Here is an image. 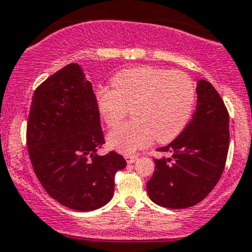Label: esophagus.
<instances>
[{"mask_svg": "<svg viewBox=\"0 0 252 252\" xmlns=\"http://www.w3.org/2000/svg\"><path fill=\"white\" fill-rule=\"evenodd\" d=\"M125 159L127 164H133V162H136L138 160V157H136V155H126Z\"/></svg>", "mask_w": 252, "mask_h": 252, "instance_id": "1", "label": "esophagus"}]
</instances>
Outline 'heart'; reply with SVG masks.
Here are the masks:
<instances>
[{
  "label": "heart",
  "mask_w": 252,
  "mask_h": 252,
  "mask_svg": "<svg viewBox=\"0 0 252 252\" xmlns=\"http://www.w3.org/2000/svg\"><path fill=\"white\" fill-rule=\"evenodd\" d=\"M111 88L97 92L100 115L115 126L132 109L134 120L111 129L108 144L124 154L147 147L153 139L160 143L175 139L190 118L195 87L182 71L138 66L118 72Z\"/></svg>",
  "instance_id": "1"
}]
</instances>
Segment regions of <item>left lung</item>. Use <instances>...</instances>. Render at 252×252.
<instances>
[{"label":"left lung","mask_w":252,"mask_h":252,"mask_svg":"<svg viewBox=\"0 0 252 252\" xmlns=\"http://www.w3.org/2000/svg\"><path fill=\"white\" fill-rule=\"evenodd\" d=\"M196 108L191 120L154 159L147 183L149 198L159 206L186 209L200 203L215 188L229 147V116L224 103L206 80L196 81Z\"/></svg>","instance_id":"1"}]
</instances>
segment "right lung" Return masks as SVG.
<instances>
[{"mask_svg":"<svg viewBox=\"0 0 252 252\" xmlns=\"http://www.w3.org/2000/svg\"><path fill=\"white\" fill-rule=\"evenodd\" d=\"M33 171L49 195L69 209L92 211L107 205L114 178L126 167L104 143L92 84L79 64H68L36 88L27 128Z\"/></svg>","mask_w":252,"mask_h":252,"instance_id":"obj_1","label":"right lung"}]
</instances>
